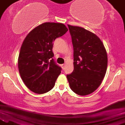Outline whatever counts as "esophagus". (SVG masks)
Masks as SVG:
<instances>
[{
    "mask_svg": "<svg viewBox=\"0 0 125 125\" xmlns=\"http://www.w3.org/2000/svg\"><path fill=\"white\" fill-rule=\"evenodd\" d=\"M61 67H62V68L63 69V70H64V67H65V64H61Z\"/></svg>",
    "mask_w": 125,
    "mask_h": 125,
    "instance_id": "34e87169",
    "label": "esophagus"
}]
</instances>
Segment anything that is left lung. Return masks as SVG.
Masks as SVG:
<instances>
[{
	"label": "left lung",
	"instance_id": "8db88e82",
	"mask_svg": "<svg viewBox=\"0 0 125 125\" xmlns=\"http://www.w3.org/2000/svg\"><path fill=\"white\" fill-rule=\"evenodd\" d=\"M73 47V69L67 75L70 88L80 95L90 94L105 76L108 58L100 38L82 27L68 25Z\"/></svg>",
	"mask_w": 125,
	"mask_h": 125
}]
</instances>
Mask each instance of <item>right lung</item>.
<instances>
[{"label":"right lung","instance_id":"obj_1","mask_svg":"<svg viewBox=\"0 0 125 125\" xmlns=\"http://www.w3.org/2000/svg\"><path fill=\"white\" fill-rule=\"evenodd\" d=\"M68 28L61 23H43L24 39L18 60L20 76L27 87L37 94L53 89L62 69L53 58V42Z\"/></svg>","mask_w":125,"mask_h":125}]
</instances>
